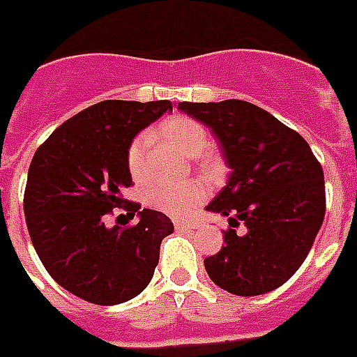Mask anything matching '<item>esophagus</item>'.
Returning a JSON list of instances; mask_svg holds the SVG:
<instances>
[{"mask_svg":"<svg viewBox=\"0 0 357 357\" xmlns=\"http://www.w3.org/2000/svg\"><path fill=\"white\" fill-rule=\"evenodd\" d=\"M175 227H176V229H178V231H190V229H192V224H188V222H181V220H176Z\"/></svg>","mask_w":357,"mask_h":357,"instance_id":"esophagus-1","label":"esophagus"}]
</instances>
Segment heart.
Listing matches in <instances>:
<instances>
[{
    "mask_svg": "<svg viewBox=\"0 0 357 357\" xmlns=\"http://www.w3.org/2000/svg\"><path fill=\"white\" fill-rule=\"evenodd\" d=\"M160 133L163 139L175 149H178L186 156H199L207 150L208 133L207 130L188 116H171L160 126ZM146 150H149V135L139 133L128 149V169L135 181H141L149 173L146 162ZM205 186L197 181L188 182H158L152 184L146 192V201L158 211L182 218L194 211L201 201L205 199Z\"/></svg>",
    "mask_w": 357,
    "mask_h": 357,
    "instance_id": "b5f03b06",
    "label": "heart"
}]
</instances>
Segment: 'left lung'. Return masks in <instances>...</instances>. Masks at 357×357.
Instances as JSON below:
<instances>
[{
    "label": "left lung",
    "mask_w": 357,
    "mask_h": 357,
    "mask_svg": "<svg viewBox=\"0 0 357 357\" xmlns=\"http://www.w3.org/2000/svg\"><path fill=\"white\" fill-rule=\"evenodd\" d=\"M176 107L207 126L229 167L226 186L205 207L229 222L222 250L205 259L208 277L235 296L277 290L301 267L320 231L321 165L297 131L248 101ZM239 221L245 236L232 229Z\"/></svg>",
    "instance_id": "1"
}]
</instances>
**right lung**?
Segmentation results:
<instances>
[{
  "label": "right lung",
  "instance_id": "right-lung-1",
  "mask_svg": "<svg viewBox=\"0 0 357 357\" xmlns=\"http://www.w3.org/2000/svg\"><path fill=\"white\" fill-rule=\"evenodd\" d=\"M167 111V99L101 101L52 131L31 160L24 194L29 237L48 275L84 301L109 307L137 297L152 280L162 239L175 229L165 214L137 203L135 226L105 224L131 186V141Z\"/></svg>",
  "mask_w": 357,
  "mask_h": 357
}]
</instances>
